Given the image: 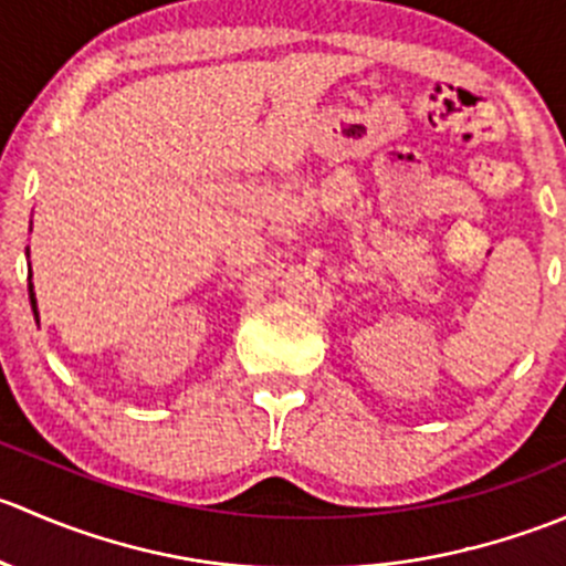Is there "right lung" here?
<instances>
[{
	"mask_svg": "<svg viewBox=\"0 0 566 566\" xmlns=\"http://www.w3.org/2000/svg\"><path fill=\"white\" fill-rule=\"evenodd\" d=\"M27 256H30V249H27ZM30 279H32V271H30ZM30 304H32V315H35V323H40L38 317V298H35V284L30 282Z\"/></svg>",
	"mask_w": 566,
	"mask_h": 566,
	"instance_id": "add662e5",
	"label": "right lung"
}]
</instances>
